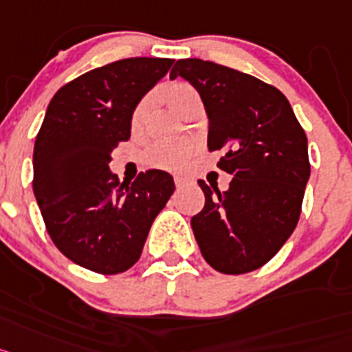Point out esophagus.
Here are the masks:
<instances>
[{
  "instance_id": "esophagus-1",
  "label": "esophagus",
  "mask_w": 352,
  "mask_h": 352,
  "mask_svg": "<svg viewBox=\"0 0 352 352\" xmlns=\"http://www.w3.org/2000/svg\"><path fill=\"white\" fill-rule=\"evenodd\" d=\"M173 180H175L177 188H184V186L189 182L188 177H184V175H175V177H173Z\"/></svg>"
}]
</instances>
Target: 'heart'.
Wrapping results in <instances>:
<instances>
[{
    "label": "heart",
    "mask_w": 352,
    "mask_h": 352,
    "mask_svg": "<svg viewBox=\"0 0 352 352\" xmlns=\"http://www.w3.org/2000/svg\"><path fill=\"white\" fill-rule=\"evenodd\" d=\"M164 102L170 106L172 111H175L179 117L184 118L186 113L191 111L195 106H200V96L191 85L188 83H173L168 85L163 90ZM146 109H148V99H142L131 115V127L138 131L145 120ZM195 146L189 142H177V143H155L148 146L143 152V163L151 168H159V170H177L184 166L186 161L191 157Z\"/></svg>",
    "instance_id": "1"
}]
</instances>
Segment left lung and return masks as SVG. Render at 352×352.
Instances as JSON below:
<instances>
[{
  "instance_id": "left-lung-1",
  "label": "left lung",
  "mask_w": 352,
  "mask_h": 352,
  "mask_svg": "<svg viewBox=\"0 0 352 352\" xmlns=\"http://www.w3.org/2000/svg\"><path fill=\"white\" fill-rule=\"evenodd\" d=\"M200 94L209 117V151L230 173L227 191L198 180L206 206L191 218L207 264L219 273L262 267L298 225L310 179L308 142L278 88L230 67L198 58L179 60L170 78Z\"/></svg>"
}]
</instances>
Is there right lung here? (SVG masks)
<instances>
[{
	"instance_id": "add662e5",
	"label": "right lung",
	"mask_w": 352,
	"mask_h": 352,
	"mask_svg": "<svg viewBox=\"0 0 352 352\" xmlns=\"http://www.w3.org/2000/svg\"><path fill=\"white\" fill-rule=\"evenodd\" d=\"M175 60L125 58L54 94L36 134L33 193L56 248L85 269L118 274L138 262L152 223L175 191L163 170L120 182L113 148L131 136V115Z\"/></svg>"
}]
</instances>
